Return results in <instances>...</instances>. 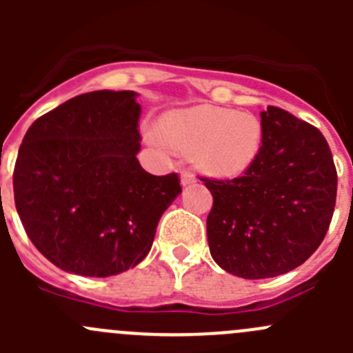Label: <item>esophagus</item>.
<instances>
[{
    "label": "esophagus",
    "instance_id": "1",
    "mask_svg": "<svg viewBox=\"0 0 353 353\" xmlns=\"http://www.w3.org/2000/svg\"><path fill=\"white\" fill-rule=\"evenodd\" d=\"M194 181L196 179H194V176L190 172V170H181V186L186 188L190 186V184H193Z\"/></svg>",
    "mask_w": 353,
    "mask_h": 353
}]
</instances>
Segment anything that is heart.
Here are the masks:
<instances>
[{"label":"heart","instance_id":"obj_1","mask_svg":"<svg viewBox=\"0 0 353 353\" xmlns=\"http://www.w3.org/2000/svg\"><path fill=\"white\" fill-rule=\"evenodd\" d=\"M157 137L177 152H191L199 172L216 179H234L251 169L263 147L258 116L216 105L167 110L157 121ZM157 141L155 137L150 138Z\"/></svg>","mask_w":353,"mask_h":353}]
</instances>
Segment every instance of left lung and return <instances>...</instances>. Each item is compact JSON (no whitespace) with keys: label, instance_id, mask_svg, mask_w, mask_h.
I'll list each match as a JSON object with an SVG mask.
<instances>
[{"label":"left lung","instance_id":"8db88e82","mask_svg":"<svg viewBox=\"0 0 353 353\" xmlns=\"http://www.w3.org/2000/svg\"><path fill=\"white\" fill-rule=\"evenodd\" d=\"M265 137L243 177L205 181L210 254L230 275L258 280L301 266L325 239L336 199V169L318 128L287 110H263Z\"/></svg>","mask_w":353,"mask_h":353}]
</instances>
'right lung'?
<instances>
[{
  "instance_id": "1",
  "label": "right lung",
  "mask_w": 353,
  "mask_h": 353,
  "mask_svg": "<svg viewBox=\"0 0 353 353\" xmlns=\"http://www.w3.org/2000/svg\"><path fill=\"white\" fill-rule=\"evenodd\" d=\"M133 90L78 95L32 123L13 172L15 206L39 252L63 272L119 275L143 261L181 194L177 174L138 162Z\"/></svg>"
}]
</instances>
